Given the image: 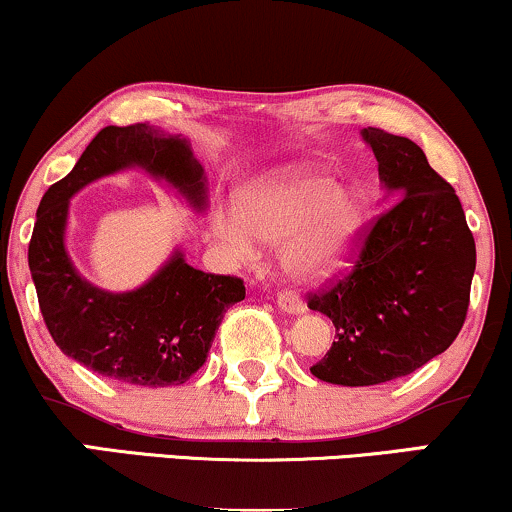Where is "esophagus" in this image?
<instances>
[{"label": "esophagus", "mask_w": 512, "mask_h": 512, "mask_svg": "<svg viewBox=\"0 0 512 512\" xmlns=\"http://www.w3.org/2000/svg\"><path fill=\"white\" fill-rule=\"evenodd\" d=\"M276 303H279V307L286 312V315H303V312L307 310L303 298L293 291H281L279 295H276Z\"/></svg>", "instance_id": "1"}]
</instances>
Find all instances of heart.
Masks as SVG:
<instances>
[{"instance_id":"heart-1","label":"heart","mask_w":512,"mask_h":512,"mask_svg":"<svg viewBox=\"0 0 512 512\" xmlns=\"http://www.w3.org/2000/svg\"><path fill=\"white\" fill-rule=\"evenodd\" d=\"M236 207L214 209V238L236 260H252L262 243L281 245L286 272L317 279L353 255L367 219L365 197L338 186L329 171L293 164L252 178L238 190Z\"/></svg>"}]
</instances>
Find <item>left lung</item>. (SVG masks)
I'll list each match as a JSON object with an SVG mask.
<instances>
[{"label":"left lung","mask_w":512,"mask_h":512,"mask_svg":"<svg viewBox=\"0 0 512 512\" xmlns=\"http://www.w3.org/2000/svg\"><path fill=\"white\" fill-rule=\"evenodd\" d=\"M360 135L391 205L353 272L307 303L336 326L334 346L310 372L338 386L384 384L441 355L463 329L477 264L463 205L422 147L379 128Z\"/></svg>","instance_id":"8db88e82"}]
</instances>
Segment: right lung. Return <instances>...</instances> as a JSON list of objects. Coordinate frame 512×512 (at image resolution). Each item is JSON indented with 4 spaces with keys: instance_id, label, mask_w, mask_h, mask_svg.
<instances>
[{
    "instance_id": "obj_1",
    "label": "right lung",
    "mask_w": 512,
    "mask_h": 512,
    "mask_svg": "<svg viewBox=\"0 0 512 512\" xmlns=\"http://www.w3.org/2000/svg\"><path fill=\"white\" fill-rule=\"evenodd\" d=\"M131 169L176 190L193 212H207V176L188 138L150 123L107 126L85 147L71 174L42 195L28 267L61 353L121 384L164 389L186 384L205 365L221 319L245 298V286L233 276L190 267L178 245L133 291H107L78 272L66 248L71 197L100 178Z\"/></svg>"
}]
</instances>
